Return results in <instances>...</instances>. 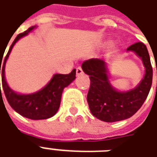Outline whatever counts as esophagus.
I'll return each instance as SVG.
<instances>
[{
    "mask_svg": "<svg viewBox=\"0 0 157 157\" xmlns=\"http://www.w3.org/2000/svg\"><path fill=\"white\" fill-rule=\"evenodd\" d=\"M83 74V70L81 67H78L76 69V75L77 76H80Z\"/></svg>",
    "mask_w": 157,
    "mask_h": 157,
    "instance_id": "1",
    "label": "esophagus"
}]
</instances>
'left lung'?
Instances as JSON below:
<instances>
[{
	"label": "left lung",
	"mask_w": 157,
	"mask_h": 157,
	"mask_svg": "<svg viewBox=\"0 0 157 157\" xmlns=\"http://www.w3.org/2000/svg\"><path fill=\"white\" fill-rule=\"evenodd\" d=\"M128 52H134L141 59L144 75L140 84L128 90H118L109 80L108 65L103 60L90 59L82 64V69L90 76V87L87 101L92 115L106 123L129 118L146 100L152 84V67L146 46L142 42L130 45Z\"/></svg>",
	"instance_id": "left-lung-1"
}]
</instances>
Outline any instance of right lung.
<instances>
[{
  "label": "right lung",
  "instance_id": "1",
  "mask_svg": "<svg viewBox=\"0 0 157 157\" xmlns=\"http://www.w3.org/2000/svg\"><path fill=\"white\" fill-rule=\"evenodd\" d=\"M37 26H32L25 32L18 34L10 46L2 65V87L7 101L15 112L29 119L42 120L50 118L57 112L63 90L76 78V69H73L69 74L56 73L45 87L31 94H20L10 88L6 80V63L14 45L21 38L28 35ZM2 57L3 56H2Z\"/></svg>",
  "mask_w": 157,
  "mask_h": 157
}]
</instances>
